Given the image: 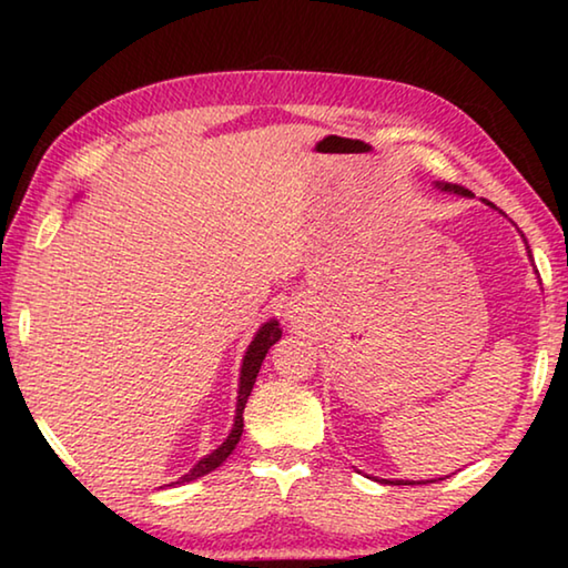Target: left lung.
<instances>
[{"label": "left lung", "mask_w": 568, "mask_h": 568, "mask_svg": "<svg viewBox=\"0 0 568 568\" xmlns=\"http://www.w3.org/2000/svg\"><path fill=\"white\" fill-rule=\"evenodd\" d=\"M436 187H438V190H444V192H454V195H464V197H470V190H466V187H460V185H454V182H436ZM486 205H491V207H496L494 203H488V200H486ZM383 484H396V486H410V480H383Z\"/></svg>", "instance_id": "left-lung-1"}]
</instances>
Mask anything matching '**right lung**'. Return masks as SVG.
I'll use <instances>...</instances> for the list:
<instances>
[{"mask_svg": "<svg viewBox=\"0 0 568 568\" xmlns=\"http://www.w3.org/2000/svg\"><path fill=\"white\" fill-rule=\"evenodd\" d=\"M281 325H277V321H267L263 323V328L255 333L253 343L247 345V353L243 358V368H240V388H237V408H235V423H233V430H230V436L220 444L213 454L200 458L195 466L190 468V474L182 476L180 480H175V484H190V480H195L200 476L210 474V470H215L223 460L233 454L240 436H243V410H245V403H247V396L250 390H253L255 386V378H257V371H261V365L265 361V353L271 351V345L281 341ZM170 484V486H175Z\"/></svg>", "mask_w": 568, "mask_h": 568, "instance_id": "add662e5", "label": "right lung"}]
</instances>
